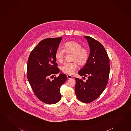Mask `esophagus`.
<instances>
[{
	"instance_id": "esophagus-1",
	"label": "esophagus",
	"mask_w": 131,
	"mask_h": 131,
	"mask_svg": "<svg viewBox=\"0 0 131 131\" xmlns=\"http://www.w3.org/2000/svg\"><path fill=\"white\" fill-rule=\"evenodd\" d=\"M67 76L68 79H71L73 77V76H72V75H67Z\"/></svg>"
}]
</instances>
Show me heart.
Here are the masks:
<instances>
[{
    "mask_svg": "<svg viewBox=\"0 0 131 131\" xmlns=\"http://www.w3.org/2000/svg\"><path fill=\"white\" fill-rule=\"evenodd\" d=\"M64 50L58 48L55 53V58L57 61L62 63L64 61V52L67 54H72L71 63H66L61 67L63 73L68 74H72L80 66H83L88 60L89 51L86 48L82 47V44L75 41H70L64 44Z\"/></svg>",
    "mask_w": 131,
    "mask_h": 131,
    "instance_id": "heart-1",
    "label": "heart"
}]
</instances>
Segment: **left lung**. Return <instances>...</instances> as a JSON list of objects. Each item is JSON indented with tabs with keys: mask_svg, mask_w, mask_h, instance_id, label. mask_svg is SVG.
I'll use <instances>...</instances> for the list:
<instances>
[{
	"mask_svg": "<svg viewBox=\"0 0 131 131\" xmlns=\"http://www.w3.org/2000/svg\"><path fill=\"white\" fill-rule=\"evenodd\" d=\"M84 38L90 46V54L87 62L78 73L88 77V80L84 82L82 79L75 78V92L79 101L89 103L97 99L106 88L110 75V59L101 43L91 37Z\"/></svg>",
	"mask_w": 131,
	"mask_h": 131,
	"instance_id": "8db88e82",
	"label": "left lung"
}]
</instances>
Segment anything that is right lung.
I'll return each mask as SVG.
<instances>
[{
  "instance_id": "add662e5",
  "label": "right lung",
  "mask_w": 131,
  "mask_h": 131,
  "mask_svg": "<svg viewBox=\"0 0 131 131\" xmlns=\"http://www.w3.org/2000/svg\"><path fill=\"white\" fill-rule=\"evenodd\" d=\"M62 37L41 40L30 54L27 63V78L34 94L40 101L53 104L60 100V87L67 79L64 73L51 77L59 72L55 53Z\"/></svg>"
}]
</instances>
